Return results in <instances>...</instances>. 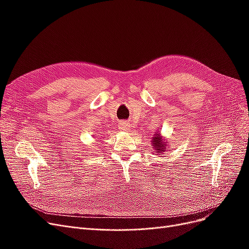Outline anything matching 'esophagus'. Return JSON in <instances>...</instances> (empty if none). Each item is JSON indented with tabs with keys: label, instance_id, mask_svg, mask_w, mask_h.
<instances>
[{
	"label": "esophagus",
	"instance_id": "esophagus-1",
	"mask_svg": "<svg viewBox=\"0 0 249 249\" xmlns=\"http://www.w3.org/2000/svg\"><path fill=\"white\" fill-rule=\"evenodd\" d=\"M119 129H122L123 131H127L129 130V125H127V124L125 123H122L119 124Z\"/></svg>",
	"mask_w": 249,
	"mask_h": 249
}]
</instances>
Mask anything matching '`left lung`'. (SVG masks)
Masks as SVG:
<instances>
[{
    "mask_svg": "<svg viewBox=\"0 0 249 249\" xmlns=\"http://www.w3.org/2000/svg\"><path fill=\"white\" fill-rule=\"evenodd\" d=\"M153 143H154V145H155V148H156V150L157 152L156 153H163L164 152V148H165V143H163L162 141V137L160 136V134H156V137H154L153 138Z\"/></svg>",
    "mask_w": 249,
    "mask_h": 249,
    "instance_id": "8db88e82",
    "label": "left lung"
}]
</instances>
